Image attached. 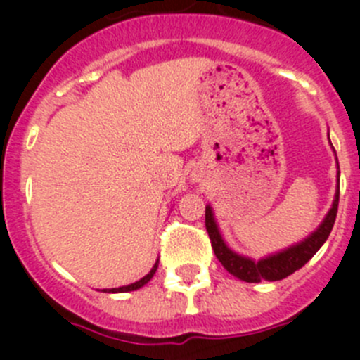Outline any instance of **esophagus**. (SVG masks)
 Listing matches in <instances>:
<instances>
[{
	"label": "esophagus",
	"instance_id": "1",
	"mask_svg": "<svg viewBox=\"0 0 360 360\" xmlns=\"http://www.w3.org/2000/svg\"><path fill=\"white\" fill-rule=\"evenodd\" d=\"M195 179H197V177H195Z\"/></svg>",
	"mask_w": 360,
	"mask_h": 360
}]
</instances>
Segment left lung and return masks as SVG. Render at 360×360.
Returning a JSON list of instances; mask_svg holds the SVG:
<instances>
[{"label": "left lung", "instance_id": "left-lung-1", "mask_svg": "<svg viewBox=\"0 0 360 360\" xmlns=\"http://www.w3.org/2000/svg\"><path fill=\"white\" fill-rule=\"evenodd\" d=\"M340 177V172H338ZM340 181V179H338ZM338 202H340V188H336L335 200H333V207L329 209L328 216L321 223V226L304 238L300 244L291 245V248L275 252L271 256L263 257L259 261H254L250 257L240 256L235 250H231L224 244L223 237L219 233L216 219H214L212 207H205V228L209 233L210 244H212L214 254L219 259V263L230 271L233 277L240 278L244 282H261V281H282V278L289 277L296 270L308 263L315 252L322 248L326 240H328L329 233H331L333 226H335L336 212H338Z\"/></svg>", "mask_w": 360, "mask_h": 360}]
</instances>
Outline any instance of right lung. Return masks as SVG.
Wrapping results in <instances>:
<instances>
[{
  "instance_id": "right-lung-1",
  "label": "right lung",
  "mask_w": 360,
  "mask_h": 360,
  "mask_svg": "<svg viewBox=\"0 0 360 360\" xmlns=\"http://www.w3.org/2000/svg\"><path fill=\"white\" fill-rule=\"evenodd\" d=\"M157 268H158V259H157V263L153 264V268H151V270H150V274L144 275V277L141 278V281L134 282V284H129V285H123V288L103 289V291H104V292H129V291H136V289H141L144 284H148V282H150L151 278H153V275H155V271H157Z\"/></svg>"
}]
</instances>
